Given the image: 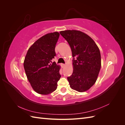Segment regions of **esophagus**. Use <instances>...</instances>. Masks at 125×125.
I'll return each mask as SVG.
<instances>
[{"label": "esophagus", "instance_id": "34e87169", "mask_svg": "<svg viewBox=\"0 0 125 125\" xmlns=\"http://www.w3.org/2000/svg\"><path fill=\"white\" fill-rule=\"evenodd\" d=\"M61 65H62V67H65V66H66L65 64H64V63H62V64H61Z\"/></svg>", "mask_w": 125, "mask_h": 125}]
</instances>
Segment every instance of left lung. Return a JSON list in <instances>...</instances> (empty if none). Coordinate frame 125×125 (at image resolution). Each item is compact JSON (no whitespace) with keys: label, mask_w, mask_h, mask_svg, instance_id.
<instances>
[{"label":"left lung","mask_w":125,"mask_h":125,"mask_svg":"<svg viewBox=\"0 0 125 125\" xmlns=\"http://www.w3.org/2000/svg\"><path fill=\"white\" fill-rule=\"evenodd\" d=\"M60 34L69 44L73 57V70L67 78L71 88L82 92L95 83L101 67V54L92 38L77 30H66Z\"/></svg>","instance_id":"1"}]
</instances>
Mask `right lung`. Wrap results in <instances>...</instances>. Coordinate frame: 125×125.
<instances>
[{
	"label": "right lung",
	"instance_id": "add662e5",
	"mask_svg": "<svg viewBox=\"0 0 125 125\" xmlns=\"http://www.w3.org/2000/svg\"><path fill=\"white\" fill-rule=\"evenodd\" d=\"M59 37L57 32L48 33L35 42L28 50L24 61L26 77L32 88L40 94H50L56 90L61 75L60 66L52 60Z\"/></svg>",
	"mask_w": 125,
	"mask_h": 125
}]
</instances>
